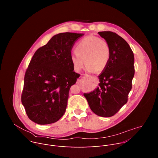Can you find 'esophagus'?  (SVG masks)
Listing matches in <instances>:
<instances>
[{
	"label": "esophagus",
	"mask_w": 158,
	"mask_h": 158,
	"mask_svg": "<svg viewBox=\"0 0 158 158\" xmlns=\"http://www.w3.org/2000/svg\"><path fill=\"white\" fill-rule=\"evenodd\" d=\"M85 77H86L87 78L91 79H94V77H93V76H89V75H85ZM77 84H79V83L81 84V82H80V81H77Z\"/></svg>",
	"instance_id": "34e87169"
}]
</instances>
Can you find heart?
<instances>
[{
  "instance_id": "b5f03b06",
  "label": "heart",
  "mask_w": 158,
  "mask_h": 158,
  "mask_svg": "<svg viewBox=\"0 0 158 158\" xmlns=\"http://www.w3.org/2000/svg\"><path fill=\"white\" fill-rule=\"evenodd\" d=\"M110 57V48L109 43L99 37L89 35L77 44L76 52L71 54L70 60L76 72L81 71L85 62L87 71L101 72L106 68Z\"/></svg>"
}]
</instances>
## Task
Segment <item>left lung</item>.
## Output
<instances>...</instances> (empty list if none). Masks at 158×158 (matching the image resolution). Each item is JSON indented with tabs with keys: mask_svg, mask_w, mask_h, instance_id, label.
I'll return each mask as SVG.
<instances>
[{
	"mask_svg": "<svg viewBox=\"0 0 158 158\" xmlns=\"http://www.w3.org/2000/svg\"><path fill=\"white\" fill-rule=\"evenodd\" d=\"M110 48V57L106 68L98 76L99 86L84 93L92 111L101 117L114 116L127 102L134 76V57L128 43L110 31L99 32Z\"/></svg>",
	"mask_w": 158,
	"mask_h": 158,
	"instance_id": "8db88e82",
	"label": "left lung"
}]
</instances>
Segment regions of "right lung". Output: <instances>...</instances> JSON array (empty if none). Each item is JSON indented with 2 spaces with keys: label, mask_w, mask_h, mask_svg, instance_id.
I'll return each instance as SVG.
<instances>
[{
  "label": "right lung",
  "mask_w": 158,
  "mask_h": 158,
  "mask_svg": "<svg viewBox=\"0 0 158 158\" xmlns=\"http://www.w3.org/2000/svg\"><path fill=\"white\" fill-rule=\"evenodd\" d=\"M83 35L56 34L34 54L25 74L21 96L26 114L33 122L52 124L64 115L70 87L80 76L73 71L71 50Z\"/></svg>",
  "instance_id": "1"
}]
</instances>
